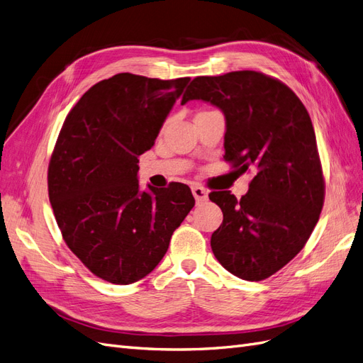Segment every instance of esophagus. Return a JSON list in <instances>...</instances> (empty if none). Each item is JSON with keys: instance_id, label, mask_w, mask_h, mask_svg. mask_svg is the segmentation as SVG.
Here are the masks:
<instances>
[{"instance_id": "obj_1", "label": "esophagus", "mask_w": 363, "mask_h": 363, "mask_svg": "<svg viewBox=\"0 0 363 363\" xmlns=\"http://www.w3.org/2000/svg\"><path fill=\"white\" fill-rule=\"evenodd\" d=\"M192 194L195 196L196 203H203L207 200V191L201 188V186H192Z\"/></svg>"}]
</instances>
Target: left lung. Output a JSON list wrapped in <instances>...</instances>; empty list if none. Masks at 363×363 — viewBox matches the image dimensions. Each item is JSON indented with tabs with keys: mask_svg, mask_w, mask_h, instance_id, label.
Wrapping results in <instances>:
<instances>
[{
	"mask_svg": "<svg viewBox=\"0 0 363 363\" xmlns=\"http://www.w3.org/2000/svg\"><path fill=\"white\" fill-rule=\"evenodd\" d=\"M191 100L224 113V159L252 174L240 200L230 191L208 195L224 215L213 255L239 279H268L301 251L324 204L311 116L286 84L256 71L196 77L182 104Z\"/></svg>",
	"mask_w": 363,
	"mask_h": 363,
	"instance_id": "1",
	"label": "left lung"
}]
</instances>
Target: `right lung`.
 <instances>
[{
  "label": "right lung",
  "instance_id": "1",
  "mask_svg": "<svg viewBox=\"0 0 363 363\" xmlns=\"http://www.w3.org/2000/svg\"><path fill=\"white\" fill-rule=\"evenodd\" d=\"M189 82L116 74L65 119L48 167L50 203L69 250L106 281L148 276L195 204L189 186L140 191L138 180L139 156Z\"/></svg>",
  "mask_w": 363,
  "mask_h": 363
}]
</instances>
